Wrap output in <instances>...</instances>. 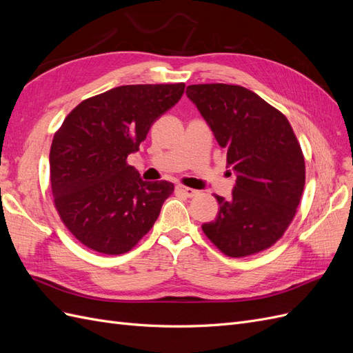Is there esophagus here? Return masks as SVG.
<instances>
[{"label": "esophagus", "mask_w": 353, "mask_h": 353, "mask_svg": "<svg viewBox=\"0 0 353 353\" xmlns=\"http://www.w3.org/2000/svg\"><path fill=\"white\" fill-rule=\"evenodd\" d=\"M176 191L181 194H184L185 197H194L197 194V191L194 188H190L185 185H176Z\"/></svg>", "instance_id": "34e87169"}]
</instances>
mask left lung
<instances>
[{
	"label": "left lung",
	"mask_w": 353,
	"mask_h": 353,
	"mask_svg": "<svg viewBox=\"0 0 353 353\" xmlns=\"http://www.w3.org/2000/svg\"><path fill=\"white\" fill-rule=\"evenodd\" d=\"M237 174L231 199L215 196L201 230L230 258L270 249L290 225L305 187V157L287 117L253 91L228 83L187 88Z\"/></svg>",
	"instance_id": "obj_1"
}]
</instances>
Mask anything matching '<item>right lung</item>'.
Masks as SVG:
<instances>
[{"instance_id": "1", "label": "right lung", "mask_w": 353, "mask_h": 353, "mask_svg": "<svg viewBox=\"0 0 353 353\" xmlns=\"http://www.w3.org/2000/svg\"><path fill=\"white\" fill-rule=\"evenodd\" d=\"M184 90L183 82L116 87L79 103L56 131L50 150L52 200L65 227L88 249L126 253L154 225L175 187L143 181L128 156Z\"/></svg>"}]
</instances>
